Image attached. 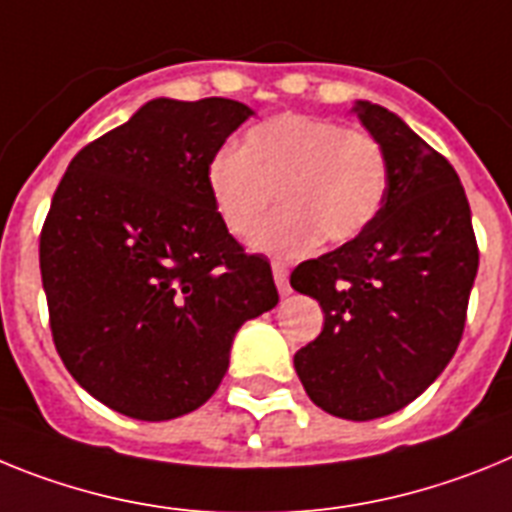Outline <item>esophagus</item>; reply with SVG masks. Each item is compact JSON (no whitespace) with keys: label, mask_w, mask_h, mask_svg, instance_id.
Masks as SVG:
<instances>
[{"label":"esophagus","mask_w":512,"mask_h":512,"mask_svg":"<svg viewBox=\"0 0 512 512\" xmlns=\"http://www.w3.org/2000/svg\"><path fill=\"white\" fill-rule=\"evenodd\" d=\"M273 278L275 286H278V293H281V296H288V293H291V283H288V268L283 262H273Z\"/></svg>","instance_id":"esophagus-1"}]
</instances>
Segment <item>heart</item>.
<instances>
[{
    "label": "heart",
    "instance_id": "1",
    "mask_svg": "<svg viewBox=\"0 0 512 512\" xmlns=\"http://www.w3.org/2000/svg\"><path fill=\"white\" fill-rule=\"evenodd\" d=\"M211 206L234 237L252 234L278 195L281 211L252 237L257 252L299 257L361 237L389 190L386 151L371 133L317 115L283 113L244 133L242 151L219 149L206 164Z\"/></svg>",
    "mask_w": 512,
    "mask_h": 512
}]
</instances>
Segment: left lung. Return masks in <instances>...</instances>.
Returning a JSON list of instances; mask_svg holds the SVG:
<instances>
[{"label":"left lung","mask_w":512,"mask_h":512,"mask_svg":"<svg viewBox=\"0 0 512 512\" xmlns=\"http://www.w3.org/2000/svg\"><path fill=\"white\" fill-rule=\"evenodd\" d=\"M353 113L384 146L389 190L361 237L291 273L324 311L322 335L293 366L317 407L363 422L407 407L448 366L479 250L448 159L381 105L358 100Z\"/></svg>","instance_id":"1"}]
</instances>
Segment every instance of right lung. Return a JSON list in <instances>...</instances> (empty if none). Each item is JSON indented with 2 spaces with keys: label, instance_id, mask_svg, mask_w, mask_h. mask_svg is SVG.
Instances as JSON below:
<instances>
[{
  "label": "right lung",
  "instance_id": "1",
  "mask_svg": "<svg viewBox=\"0 0 512 512\" xmlns=\"http://www.w3.org/2000/svg\"><path fill=\"white\" fill-rule=\"evenodd\" d=\"M252 110L157 97L84 146L41 231L56 350L102 404L172 420L211 399L234 335L278 304L270 262L211 206L206 164Z\"/></svg>",
  "mask_w": 512,
  "mask_h": 512
}]
</instances>
